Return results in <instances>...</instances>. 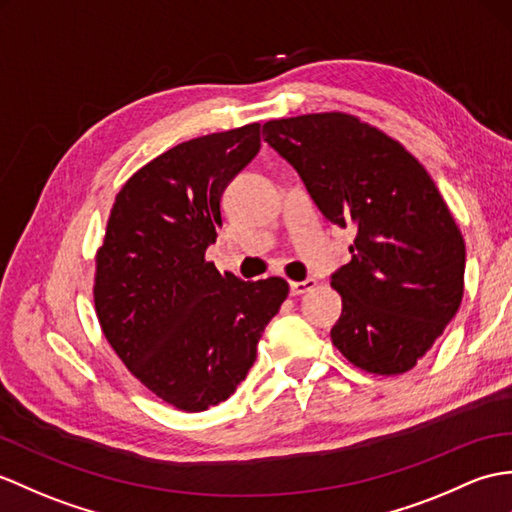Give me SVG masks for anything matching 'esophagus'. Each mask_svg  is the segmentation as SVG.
I'll return each instance as SVG.
<instances>
[{"label":"esophagus","instance_id":"esophagus-1","mask_svg":"<svg viewBox=\"0 0 512 512\" xmlns=\"http://www.w3.org/2000/svg\"><path fill=\"white\" fill-rule=\"evenodd\" d=\"M316 288V279H305V281H292L290 283V292L292 296H301L305 292H310Z\"/></svg>","mask_w":512,"mask_h":512}]
</instances>
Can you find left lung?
Segmentation results:
<instances>
[{"label":"left lung","mask_w":512,"mask_h":512,"mask_svg":"<svg viewBox=\"0 0 512 512\" xmlns=\"http://www.w3.org/2000/svg\"><path fill=\"white\" fill-rule=\"evenodd\" d=\"M320 213L353 229L351 261L331 275L342 314L331 340L351 364L406 373L456 316L465 240L430 174L395 139L353 115L314 113L264 124Z\"/></svg>","instance_id":"obj_1"}]
</instances>
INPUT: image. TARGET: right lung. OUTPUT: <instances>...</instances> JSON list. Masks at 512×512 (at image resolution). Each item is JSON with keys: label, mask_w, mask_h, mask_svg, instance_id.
<instances>
[{"label": "right lung", "mask_w": 512, "mask_h": 512, "mask_svg": "<svg viewBox=\"0 0 512 512\" xmlns=\"http://www.w3.org/2000/svg\"><path fill=\"white\" fill-rule=\"evenodd\" d=\"M259 148V124L178 144L128 178L106 224L93 288L102 331L128 371L178 410L233 395L290 290L281 277H222L205 261L224 189Z\"/></svg>", "instance_id": "add662e5"}]
</instances>
